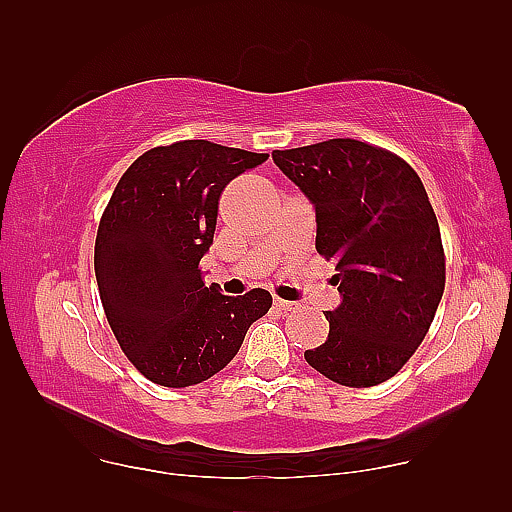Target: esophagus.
<instances>
[{"instance_id":"esophagus-1","label":"esophagus","mask_w":512,"mask_h":512,"mask_svg":"<svg viewBox=\"0 0 512 512\" xmlns=\"http://www.w3.org/2000/svg\"><path fill=\"white\" fill-rule=\"evenodd\" d=\"M275 306L279 308V310H284V312H295V310H299V303H295V301H286V299H275Z\"/></svg>"}]
</instances>
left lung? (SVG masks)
I'll use <instances>...</instances> for the list:
<instances>
[{
    "label": "left lung",
    "mask_w": 512,
    "mask_h": 512,
    "mask_svg": "<svg viewBox=\"0 0 512 512\" xmlns=\"http://www.w3.org/2000/svg\"><path fill=\"white\" fill-rule=\"evenodd\" d=\"M317 211V250L334 262L341 306L306 361L345 387L396 376L427 336L447 266L438 217L409 162L354 138L273 151Z\"/></svg>",
    "instance_id": "obj_1"
}]
</instances>
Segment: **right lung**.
<instances>
[{
    "mask_svg": "<svg viewBox=\"0 0 512 512\" xmlns=\"http://www.w3.org/2000/svg\"><path fill=\"white\" fill-rule=\"evenodd\" d=\"M266 158L178 140L145 151L118 180L96 233L94 273L118 345L151 383L189 387L211 378L273 306L264 288L226 297L204 286L200 270L224 187Z\"/></svg>",
    "mask_w": 512,
    "mask_h": 512,
    "instance_id": "1",
    "label": "right lung"
}]
</instances>
